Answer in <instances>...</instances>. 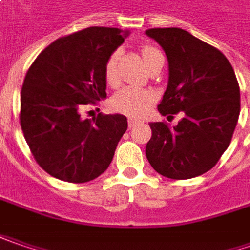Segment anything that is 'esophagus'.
Masks as SVG:
<instances>
[{
  "label": "esophagus",
  "mask_w": 250,
  "mask_h": 250,
  "mask_svg": "<svg viewBox=\"0 0 250 250\" xmlns=\"http://www.w3.org/2000/svg\"><path fill=\"white\" fill-rule=\"evenodd\" d=\"M140 123V120H137V119H133V117H130L128 119V127L131 128V127H134L136 125H139Z\"/></svg>",
  "instance_id": "1"
}]
</instances>
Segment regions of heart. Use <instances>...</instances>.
Returning <instances> with one entry per match:
<instances>
[{
  "label": "heart",
  "mask_w": 250,
  "mask_h": 250,
  "mask_svg": "<svg viewBox=\"0 0 250 250\" xmlns=\"http://www.w3.org/2000/svg\"><path fill=\"white\" fill-rule=\"evenodd\" d=\"M141 55L148 66L150 62L154 59L157 55H160V51L155 49L154 46L144 45L141 48ZM117 61H119V51L113 52L104 65V79L107 84L116 86L119 83V73H117ZM155 102V93L150 89L143 87H133L125 86L117 90L111 97V109L119 113H123L130 117H141L146 114L151 104Z\"/></svg>",
  "instance_id": "obj_1"
}]
</instances>
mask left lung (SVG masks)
Masks as SVG:
<instances>
[{"instance_id":"8db88e82","label":"left lung","mask_w":250,"mask_h":250,"mask_svg":"<svg viewBox=\"0 0 250 250\" xmlns=\"http://www.w3.org/2000/svg\"><path fill=\"white\" fill-rule=\"evenodd\" d=\"M146 34L168 59V84L158 111L184 114L172 128L164 122L150 123L147 160L171 180L198 177L219 161L239 119L241 93L233 67L219 49L181 28H153Z\"/></svg>"}]
</instances>
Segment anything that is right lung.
<instances>
[{"mask_svg":"<svg viewBox=\"0 0 250 250\" xmlns=\"http://www.w3.org/2000/svg\"><path fill=\"white\" fill-rule=\"evenodd\" d=\"M128 35L90 26L52 42L26 72L20 122L37 163L66 183H87L110 166L127 130L123 114L82 119L84 104L106 97L104 65Z\"/></svg>","mask_w":250,"mask_h":250,"instance_id":"add662e5","label":"right lung"}]
</instances>
